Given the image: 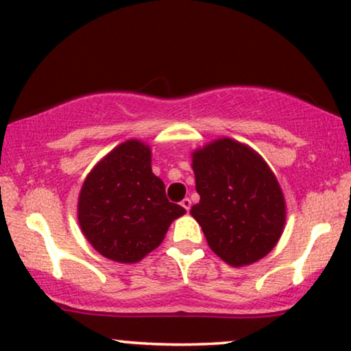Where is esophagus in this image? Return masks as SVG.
I'll return each mask as SVG.
<instances>
[{
  "mask_svg": "<svg viewBox=\"0 0 351 351\" xmlns=\"http://www.w3.org/2000/svg\"><path fill=\"white\" fill-rule=\"evenodd\" d=\"M181 206H183L186 210H189V208H191V199L189 197H184L183 201H181Z\"/></svg>",
  "mask_w": 351,
  "mask_h": 351,
  "instance_id": "esophagus-1",
  "label": "esophagus"
}]
</instances>
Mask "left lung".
Returning a JSON list of instances; mask_svg holds the SVG:
<instances>
[{"mask_svg": "<svg viewBox=\"0 0 351 351\" xmlns=\"http://www.w3.org/2000/svg\"><path fill=\"white\" fill-rule=\"evenodd\" d=\"M196 191L191 207L210 250L243 267L267 256L277 245L287 207L277 178L259 154L223 137L193 152Z\"/></svg>", "mask_w": 351, "mask_h": 351, "instance_id": "1", "label": "left lung"}]
</instances>
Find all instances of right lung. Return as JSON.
Wrapping results in <instances>:
<instances>
[{
    "instance_id": "right-lung-1",
    "label": "right lung",
    "mask_w": 351,
    "mask_h": 351,
    "mask_svg": "<svg viewBox=\"0 0 351 351\" xmlns=\"http://www.w3.org/2000/svg\"><path fill=\"white\" fill-rule=\"evenodd\" d=\"M150 157L147 144L126 141L97 163L79 193L77 219L84 237L114 263L144 259L163 241L171 221L186 214L167 199Z\"/></svg>"
}]
</instances>
